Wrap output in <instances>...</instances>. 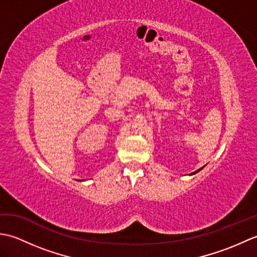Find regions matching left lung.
<instances>
[{"label":"left lung","mask_w":257,"mask_h":257,"mask_svg":"<svg viewBox=\"0 0 257 257\" xmlns=\"http://www.w3.org/2000/svg\"><path fill=\"white\" fill-rule=\"evenodd\" d=\"M203 168H204V167H202V168H200V169H199V170H196V171H194V172H192V174H195V173H198V172H199V171H200V170H202V169H203Z\"/></svg>","instance_id":"1"}]
</instances>
